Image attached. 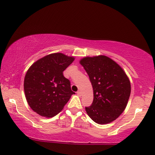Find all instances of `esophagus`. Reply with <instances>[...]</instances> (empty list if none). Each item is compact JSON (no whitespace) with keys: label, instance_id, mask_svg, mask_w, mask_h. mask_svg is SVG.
I'll return each instance as SVG.
<instances>
[{"label":"esophagus","instance_id":"esophagus-1","mask_svg":"<svg viewBox=\"0 0 155 155\" xmlns=\"http://www.w3.org/2000/svg\"><path fill=\"white\" fill-rule=\"evenodd\" d=\"M77 94H78V96H81V91H77Z\"/></svg>","mask_w":155,"mask_h":155}]
</instances>
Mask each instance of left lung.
Returning <instances> with one entry per match:
<instances>
[{
    "mask_svg": "<svg viewBox=\"0 0 155 155\" xmlns=\"http://www.w3.org/2000/svg\"><path fill=\"white\" fill-rule=\"evenodd\" d=\"M93 87L94 100L85 107L87 115L99 124L115 120L126 108L131 83L120 65L104 55L84 57L80 61Z\"/></svg>",
    "mask_w": 155,
    "mask_h": 155,
    "instance_id": "8db88e82",
    "label": "left lung"
}]
</instances>
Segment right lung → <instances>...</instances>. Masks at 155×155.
Masks as SVG:
<instances>
[{"label": "right lung", "instance_id": "right-lung-1", "mask_svg": "<svg viewBox=\"0 0 155 155\" xmlns=\"http://www.w3.org/2000/svg\"><path fill=\"white\" fill-rule=\"evenodd\" d=\"M75 60L53 53L31 65L26 73L24 89L28 104L40 116L51 117L61 112L71 96V82L63 72Z\"/></svg>", "mask_w": 155, "mask_h": 155}]
</instances>
